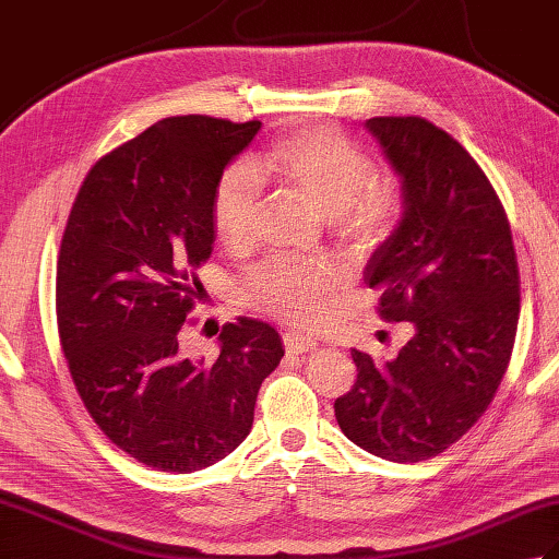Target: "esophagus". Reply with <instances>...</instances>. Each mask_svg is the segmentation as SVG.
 I'll return each mask as SVG.
<instances>
[{"label":"esophagus","instance_id":"obj_1","mask_svg":"<svg viewBox=\"0 0 559 559\" xmlns=\"http://www.w3.org/2000/svg\"><path fill=\"white\" fill-rule=\"evenodd\" d=\"M283 343H286V350L293 355H302V353H314L319 348V343L312 338H305L300 334H286L283 336Z\"/></svg>","mask_w":559,"mask_h":559}]
</instances>
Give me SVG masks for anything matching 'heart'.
I'll use <instances>...</instances> for the list:
<instances>
[{"label":"heart","mask_w":559,"mask_h":559,"mask_svg":"<svg viewBox=\"0 0 559 559\" xmlns=\"http://www.w3.org/2000/svg\"><path fill=\"white\" fill-rule=\"evenodd\" d=\"M273 180L319 216L334 221L355 245L379 240L396 218L399 199L374 182V163L331 124H312L281 139L266 153L235 165L221 177L211 199V221L221 245L252 247L259 225V182ZM334 273L312 264H276L249 281L247 300L295 326H310L334 290Z\"/></svg>","instance_id":"1"}]
</instances>
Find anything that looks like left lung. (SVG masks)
<instances>
[{
	"mask_svg": "<svg viewBox=\"0 0 559 559\" xmlns=\"http://www.w3.org/2000/svg\"><path fill=\"white\" fill-rule=\"evenodd\" d=\"M401 180V218L365 266L379 314L411 322L394 360L353 350L358 382L338 427L379 459L442 454L490 406L512 358L519 266L512 230L480 165L423 117L365 122Z\"/></svg>",
	"mask_w": 559,
	"mask_h": 559,
	"instance_id": "8db88e82",
	"label": "left lung"
}]
</instances>
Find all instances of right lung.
<instances>
[{"label":"right lung","instance_id":"1","mask_svg":"<svg viewBox=\"0 0 559 559\" xmlns=\"http://www.w3.org/2000/svg\"><path fill=\"white\" fill-rule=\"evenodd\" d=\"M261 122L168 117L93 165L57 259V326L83 406L148 468L201 471L252 430L278 331L225 324L216 360L189 358L180 329L213 252L211 199Z\"/></svg>","mask_w":559,"mask_h":559}]
</instances>
